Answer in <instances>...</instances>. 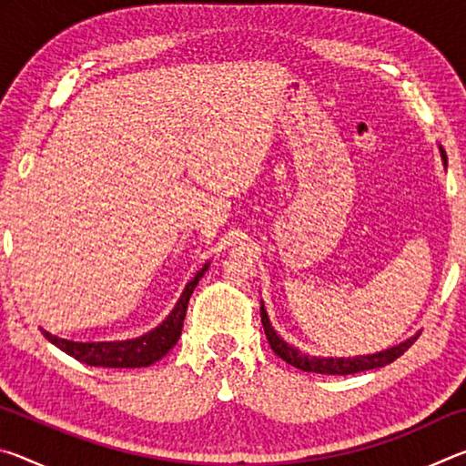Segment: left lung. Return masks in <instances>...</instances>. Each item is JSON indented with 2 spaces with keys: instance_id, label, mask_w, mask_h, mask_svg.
I'll return each instance as SVG.
<instances>
[{
  "instance_id": "obj_1",
  "label": "left lung",
  "mask_w": 466,
  "mask_h": 466,
  "mask_svg": "<svg viewBox=\"0 0 466 466\" xmlns=\"http://www.w3.org/2000/svg\"><path fill=\"white\" fill-rule=\"evenodd\" d=\"M441 157H444V164H446L444 149H441ZM261 322H263L267 341H269L271 350L278 353L283 361H288L289 366H294L298 370H304V372L333 374V376L358 374V372H364V370H374V368H382L386 364H390V361L403 356L417 339V337H411L407 339L405 343L390 347V350L380 351V353H372V356H358V358H347V360L345 358H310V356H304L302 351H298L296 347L288 345L278 333H275L263 306H261Z\"/></svg>"
}]
</instances>
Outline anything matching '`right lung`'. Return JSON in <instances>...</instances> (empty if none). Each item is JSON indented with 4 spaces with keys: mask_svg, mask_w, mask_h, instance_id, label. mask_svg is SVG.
<instances>
[{
    "mask_svg": "<svg viewBox=\"0 0 466 466\" xmlns=\"http://www.w3.org/2000/svg\"><path fill=\"white\" fill-rule=\"evenodd\" d=\"M209 265H205L201 271H197L195 278L187 283L183 296L175 306L167 320L160 327H156L149 333L141 335L137 339H129V341H113V343H74L59 339L51 333L43 330L45 337L49 339L53 345H57L61 351H66L67 356L76 358L77 361L88 366H100V368H144L154 364L160 358L177 345L180 330H183L185 312L188 306V298H191L193 289L203 273L208 271Z\"/></svg>",
    "mask_w": 466,
    "mask_h": 466,
    "instance_id": "right-lung-1",
    "label": "right lung"
}]
</instances>
